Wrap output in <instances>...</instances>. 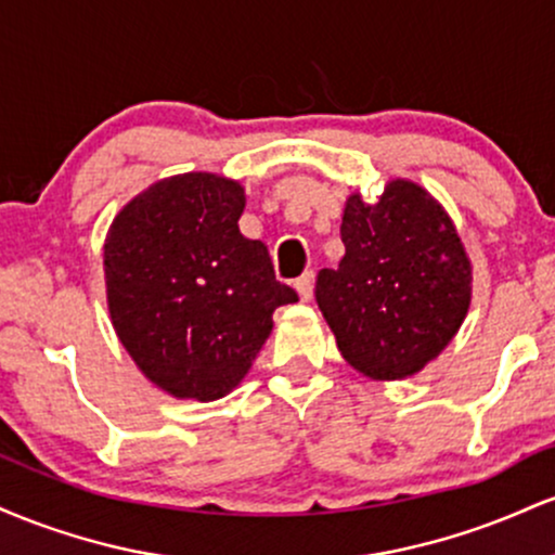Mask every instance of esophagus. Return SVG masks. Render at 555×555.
Wrapping results in <instances>:
<instances>
[{"label": "esophagus", "mask_w": 555, "mask_h": 555, "mask_svg": "<svg viewBox=\"0 0 555 555\" xmlns=\"http://www.w3.org/2000/svg\"><path fill=\"white\" fill-rule=\"evenodd\" d=\"M295 289L302 302H310V299H313V289H315V273L313 271L302 273V276L295 282Z\"/></svg>", "instance_id": "esophagus-1"}]
</instances>
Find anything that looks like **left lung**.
Masks as SVG:
<instances>
[{
    "label": "left lung",
    "mask_w": 555,
    "mask_h": 555,
    "mask_svg": "<svg viewBox=\"0 0 555 555\" xmlns=\"http://www.w3.org/2000/svg\"><path fill=\"white\" fill-rule=\"evenodd\" d=\"M339 269L315 279V302L341 358L373 380L415 375L467 318L473 266L454 221L428 190L391 180L375 203L347 197Z\"/></svg>",
    "instance_id": "8db88e82"
}]
</instances>
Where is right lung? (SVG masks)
Returning <instances> with one entry per match:
<instances>
[{
	"label": "right lung",
	"mask_w": 555,
	"mask_h": 555,
	"mask_svg": "<svg viewBox=\"0 0 555 555\" xmlns=\"http://www.w3.org/2000/svg\"><path fill=\"white\" fill-rule=\"evenodd\" d=\"M245 188L211 171L151 184L114 216L104 242L106 302L122 347L177 399L227 397L297 302L269 247L240 232Z\"/></svg>",
	"instance_id": "1"
}]
</instances>
